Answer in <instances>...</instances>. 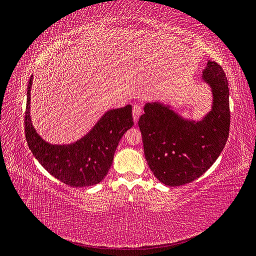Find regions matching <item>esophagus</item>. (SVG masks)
I'll return each mask as SVG.
<instances>
[{
    "instance_id": "1",
    "label": "esophagus",
    "mask_w": 256,
    "mask_h": 256,
    "mask_svg": "<svg viewBox=\"0 0 256 256\" xmlns=\"http://www.w3.org/2000/svg\"><path fill=\"white\" fill-rule=\"evenodd\" d=\"M142 113V108L140 104H134L132 108V116H134V122H138V118H140V115Z\"/></svg>"
}]
</instances>
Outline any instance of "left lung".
Wrapping results in <instances>:
<instances>
[{
	"instance_id": "1",
	"label": "left lung",
	"mask_w": 256,
	"mask_h": 256,
	"mask_svg": "<svg viewBox=\"0 0 256 256\" xmlns=\"http://www.w3.org/2000/svg\"><path fill=\"white\" fill-rule=\"evenodd\" d=\"M203 80L212 90V110L198 122L182 120L168 106L148 104L138 120L145 159L166 186L196 180L210 168L226 144L230 112L228 82L222 67L209 60Z\"/></svg>"
}]
</instances>
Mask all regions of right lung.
Wrapping results in <instances>:
<instances>
[{"mask_svg":"<svg viewBox=\"0 0 256 256\" xmlns=\"http://www.w3.org/2000/svg\"><path fill=\"white\" fill-rule=\"evenodd\" d=\"M33 74L28 85L24 116L26 138L30 152L47 171L76 188L88 187L102 182L113 162L114 152L122 136L134 126L132 106L108 111L90 134L70 145H52L37 134L30 118V88Z\"/></svg>","mask_w":256,"mask_h":256,"instance_id":"obj_1","label":"right lung"}]
</instances>
